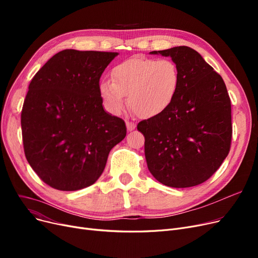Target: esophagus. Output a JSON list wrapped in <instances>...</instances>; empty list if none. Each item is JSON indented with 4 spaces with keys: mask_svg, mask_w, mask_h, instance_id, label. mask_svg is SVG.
Returning <instances> with one entry per match:
<instances>
[{
    "mask_svg": "<svg viewBox=\"0 0 258 258\" xmlns=\"http://www.w3.org/2000/svg\"><path fill=\"white\" fill-rule=\"evenodd\" d=\"M125 124H126L127 131H133V130H135V127H136V122H134V121L126 120L125 121Z\"/></svg>",
    "mask_w": 258,
    "mask_h": 258,
    "instance_id": "obj_1",
    "label": "esophagus"
}]
</instances>
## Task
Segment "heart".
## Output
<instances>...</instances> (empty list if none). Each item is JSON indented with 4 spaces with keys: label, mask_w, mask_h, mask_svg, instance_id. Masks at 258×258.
Wrapping results in <instances>:
<instances>
[{
    "label": "heart",
    "mask_w": 258,
    "mask_h": 258,
    "mask_svg": "<svg viewBox=\"0 0 258 258\" xmlns=\"http://www.w3.org/2000/svg\"><path fill=\"white\" fill-rule=\"evenodd\" d=\"M111 79H102L99 94L105 106L120 113L125 103L140 117L163 113L173 101L180 85L178 66L170 59L133 57L115 66Z\"/></svg>",
    "instance_id": "obj_1"
}]
</instances>
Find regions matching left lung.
Returning a JSON list of instances; mask_svg holds the SVG:
<instances>
[{"instance_id": "1", "label": "left lung", "mask_w": 258, "mask_h": 258, "mask_svg": "<svg viewBox=\"0 0 258 258\" xmlns=\"http://www.w3.org/2000/svg\"><path fill=\"white\" fill-rule=\"evenodd\" d=\"M151 53L170 56L181 78L166 110L137 125L145 138L148 170L169 187L197 186L220 168L231 147V101L226 85L191 48Z\"/></svg>"}]
</instances>
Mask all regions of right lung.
Listing matches in <instances>:
<instances>
[{"label": "right lung", "mask_w": 258, "mask_h": 258, "mask_svg": "<svg viewBox=\"0 0 258 258\" xmlns=\"http://www.w3.org/2000/svg\"><path fill=\"white\" fill-rule=\"evenodd\" d=\"M117 55L62 50L31 80L21 114L24 152L38 178L54 189L93 185L108 153L126 136L125 122L103 110L98 90Z\"/></svg>", "instance_id": "obj_1"}]
</instances>
